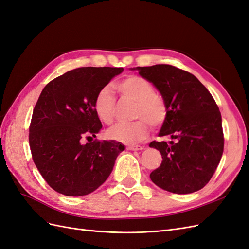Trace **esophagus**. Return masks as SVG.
Segmentation results:
<instances>
[{"instance_id":"obj_1","label":"esophagus","mask_w":249,"mask_h":249,"mask_svg":"<svg viewBox=\"0 0 249 249\" xmlns=\"http://www.w3.org/2000/svg\"><path fill=\"white\" fill-rule=\"evenodd\" d=\"M127 149H128V150H130V151H138V150H143L144 147H142V146H128V147H127Z\"/></svg>"}]
</instances>
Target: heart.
I'll list each match as a JSON object with an SVG mask.
<instances>
[{"label": "heart", "mask_w": 249, "mask_h": 249, "mask_svg": "<svg viewBox=\"0 0 249 249\" xmlns=\"http://www.w3.org/2000/svg\"><path fill=\"white\" fill-rule=\"evenodd\" d=\"M119 93L125 99L136 102L132 123H119L107 130V138L123 144H136L146 139L149 125L160 128L168 118V105L165 98L156 93L155 87L146 78L130 75L116 84ZM94 110L105 124H111L116 113V99L108 87H103L94 98Z\"/></svg>", "instance_id": "b5f03b06"}]
</instances>
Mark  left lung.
<instances>
[{"mask_svg": "<svg viewBox=\"0 0 249 249\" xmlns=\"http://www.w3.org/2000/svg\"><path fill=\"white\" fill-rule=\"evenodd\" d=\"M168 105L160 137L150 143L160 152V166L150 173L156 186L175 194L202 189L214 175L223 153L224 136L219 107L208 89L191 73L170 65L138 67Z\"/></svg>", "mask_w": 249, "mask_h": 249, "instance_id": "obj_1", "label": "left lung"}]
</instances>
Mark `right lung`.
Returning <instances> with one entry per match:
<instances>
[{
	"label": "right lung",
	"instance_id": "1",
	"mask_svg": "<svg viewBox=\"0 0 249 249\" xmlns=\"http://www.w3.org/2000/svg\"><path fill=\"white\" fill-rule=\"evenodd\" d=\"M123 68L83 67L50 81L33 109L29 127L32 160L54 191L88 195L107 179L124 146L115 141H89L102 128L94 110L97 91Z\"/></svg>",
	"mask_w": 249,
	"mask_h": 249
}]
</instances>
